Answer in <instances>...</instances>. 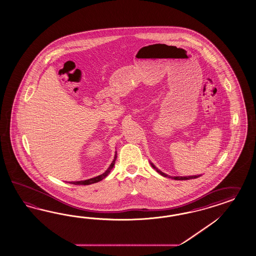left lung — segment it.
Returning <instances> with one entry per match:
<instances>
[{"mask_svg":"<svg viewBox=\"0 0 256 256\" xmlns=\"http://www.w3.org/2000/svg\"><path fill=\"white\" fill-rule=\"evenodd\" d=\"M151 166L154 168V169H156V170H157L158 172V174H160L162 176L164 177H167L168 176L167 174H165L164 172H160V170H158L157 168L153 165V164H151ZM200 176H168L169 178H172V179H174V180H190V179H195V178H198V177H200Z\"/></svg>","mask_w":256,"mask_h":256,"instance_id":"obj_1","label":"left lung"}]
</instances>
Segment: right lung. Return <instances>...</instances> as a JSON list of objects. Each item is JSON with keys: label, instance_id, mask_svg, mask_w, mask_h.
Returning a JSON list of instances; mask_svg holds the SVG:
<instances>
[{"label": "right lung", "instance_id": "right-lung-1", "mask_svg": "<svg viewBox=\"0 0 256 256\" xmlns=\"http://www.w3.org/2000/svg\"><path fill=\"white\" fill-rule=\"evenodd\" d=\"M116 158H117V152H116V154H115V157H114V160H113V162H112V164H110V166L108 168V170H106L104 174H100L98 176L94 177V178H91V179H88V180H84V181H77V182H70V184H84V186H86V184H91L98 183L99 181L103 180V179H104V178H105V177L110 172V170H112V168H113V166H114V164H115Z\"/></svg>", "mask_w": 256, "mask_h": 256}]
</instances>
